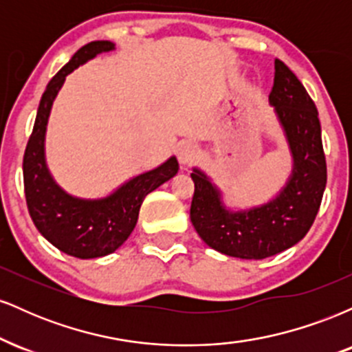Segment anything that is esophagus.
<instances>
[{
  "label": "esophagus",
  "mask_w": 352,
  "mask_h": 352,
  "mask_svg": "<svg viewBox=\"0 0 352 352\" xmlns=\"http://www.w3.org/2000/svg\"><path fill=\"white\" fill-rule=\"evenodd\" d=\"M199 157V147L192 142H185L179 147V162L184 165V167H188L192 165Z\"/></svg>",
  "instance_id": "1"
}]
</instances>
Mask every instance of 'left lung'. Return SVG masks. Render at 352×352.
Listing matches in <instances>:
<instances>
[{"instance_id":"left-lung-1","label":"left lung","mask_w":352,"mask_h":352,"mask_svg":"<svg viewBox=\"0 0 352 352\" xmlns=\"http://www.w3.org/2000/svg\"><path fill=\"white\" fill-rule=\"evenodd\" d=\"M270 104L293 157L292 175L274 199L258 207L230 210L217 185L200 168L192 172L195 192L190 220L197 233L210 248L243 260H263L302 240L318 215L328 179L318 109L280 59L274 60Z\"/></svg>"}]
</instances>
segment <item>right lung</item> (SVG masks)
<instances>
[{
    "instance_id": "1",
    "label": "right lung",
    "mask_w": 352,
    "mask_h": 352,
    "mask_svg": "<svg viewBox=\"0 0 352 352\" xmlns=\"http://www.w3.org/2000/svg\"><path fill=\"white\" fill-rule=\"evenodd\" d=\"M114 47L116 44L111 41L86 44L50 80L39 102L33 134L28 140L23 159L24 193L36 228L60 252L80 260L114 253L135 228L145 197L179 172V162L175 157H170L153 170L127 180L111 195L96 200L72 197L52 179L44 152L52 102L67 74L100 52Z\"/></svg>"
}]
</instances>
